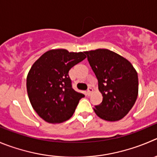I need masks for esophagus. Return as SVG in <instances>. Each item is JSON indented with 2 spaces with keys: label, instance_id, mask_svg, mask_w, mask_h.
<instances>
[{
  "label": "esophagus",
  "instance_id": "1",
  "mask_svg": "<svg viewBox=\"0 0 157 157\" xmlns=\"http://www.w3.org/2000/svg\"><path fill=\"white\" fill-rule=\"evenodd\" d=\"M92 92H93V89H92L91 87H89V89H88V90H87V95H88V96H90L91 94L92 93Z\"/></svg>",
  "mask_w": 157,
  "mask_h": 157
}]
</instances>
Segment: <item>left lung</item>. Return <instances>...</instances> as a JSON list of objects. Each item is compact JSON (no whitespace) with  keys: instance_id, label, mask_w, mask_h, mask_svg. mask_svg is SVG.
<instances>
[{"instance_id":"obj_1","label":"left lung","mask_w":157,"mask_h":157,"mask_svg":"<svg viewBox=\"0 0 157 157\" xmlns=\"http://www.w3.org/2000/svg\"><path fill=\"white\" fill-rule=\"evenodd\" d=\"M98 82L103 99L95 105V114L104 120H120L128 114L138 95V75L132 64L108 50L85 52Z\"/></svg>"}]
</instances>
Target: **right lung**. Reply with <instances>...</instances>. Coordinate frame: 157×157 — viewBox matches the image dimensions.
I'll list each match as a JSON object with an SVG mask.
<instances>
[{
    "instance_id": "1",
    "label": "right lung",
    "mask_w": 157,
    "mask_h": 157,
    "mask_svg": "<svg viewBox=\"0 0 157 157\" xmlns=\"http://www.w3.org/2000/svg\"><path fill=\"white\" fill-rule=\"evenodd\" d=\"M86 58L84 52L52 49L33 64L27 76L30 102L49 123H61L72 116L82 93L72 89L68 71Z\"/></svg>"
}]
</instances>
